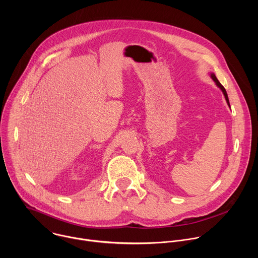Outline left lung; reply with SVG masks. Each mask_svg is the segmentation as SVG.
Instances as JSON below:
<instances>
[{"mask_svg":"<svg viewBox=\"0 0 258 258\" xmlns=\"http://www.w3.org/2000/svg\"><path fill=\"white\" fill-rule=\"evenodd\" d=\"M210 78L213 80V82L215 83V85L220 89V91L223 92V94H224V96H225V98H226V101H227V103H228V105H229V107H230V102H229V98H228V94H227L226 89L222 86V84H220V83L218 82V80L216 79V77H215L214 73H210Z\"/></svg>","mask_w":258,"mask_h":258,"instance_id":"obj_1","label":"left lung"}]
</instances>
